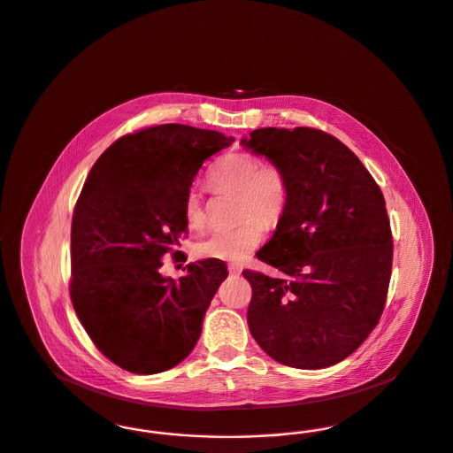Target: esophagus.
Wrapping results in <instances>:
<instances>
[{
    "mask_svg": "<svg viewBox=\"0 0 453 453\" xmlns=\"http://www.w3.org/2000/svg\"><path fill=\"white\" fill-rule=\"evenodd\" d=\"M227 270H229V273H231V275H241V272H242V268H241L239 265H234V263H233V265H229V266H227Z\"/></svg>",
    "mask_w": 453,
    "mask_h": 453,
    "instance_id": "esophagus-1",
    "label": "esophagus"
}]
</instances>
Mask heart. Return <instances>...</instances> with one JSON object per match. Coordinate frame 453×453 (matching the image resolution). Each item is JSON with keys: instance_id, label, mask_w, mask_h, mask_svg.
Returning a JSON list of instances; mask_svg holds the SVG:
<instances>
[{"instance_id": "1", "label": "heart", "mask_w": 453, "mask_h": 453, "mask_svg": "<svg viewBox=\"0 0 453 453\" xmlns=\"http://www.w3.org/2000/svg\"><path fill=\"white\" fill-rule=\"evenodd\" d=\"M207 180L216 192L239 195L242 222L231 229H216L200 239L195 244V253L202 258L241 261L261 242L263 224L275 227L285 216L292 196L288 174L275 161H261L251 152H231L211 168ZM183 217L192 229H200L207 222L196 187H190L185 194Z\"/></svg>"}]
</instances>
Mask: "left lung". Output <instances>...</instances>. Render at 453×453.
Segmentation results:
<instances>
[{
  "instance_id": "1",
  "label": "left lung",
  "mask_w": 453,
  "mask_h": 453,
  "mask_svg": "<svg viewBox=\"0 0 453 453\" xmlns=\"http://www.w3.org/2000/svg\"><path fill=\"white\" fill-rule=\"evenodd\" d=\"M241 144L279 163L292 196L257 253L280 279L244 270L248 326L263 351L294 368L349 357L379 323L392 268L386 200L342 141L311 127L253 130Z\"/></svg>"
}]
</instances>
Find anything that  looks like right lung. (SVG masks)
<instances>
[{
    "instance_id": "add662e5",
    "label": "right lung",
    "mask_w": 453,
    "mask_h": 453,
    "mask_svg": "<svg viewBox=\"0 0 453 453\" xmlns=\"http://www.w3.org/2000/svg\"><path fill=\"white\" fill-rule=\"evenodd\" d=\"M233 142L216 130L156 126L115 141L88 174L71 224L69 294L91 342L127 372L170 370L196 345L227 266L202 259L178 280L159 268L188 233L183 198L195 174Z\"/></svg>"
}]
</instances>
